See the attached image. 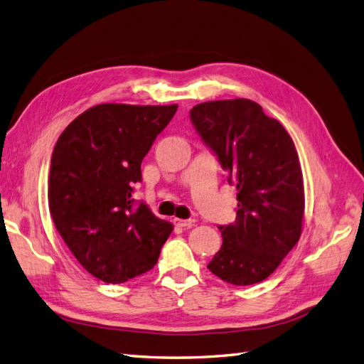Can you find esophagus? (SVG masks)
<instances>
[{"label":"esophagus","mask_w":364,"mask_h":364,"mask_svg":"<svg viewBox=\"0 0 364 364\" xmlns=\"http://www.w3.org/2000/svg\"><path fill=\"white\" fill-rule=\"evenodd\" d=\"M173 223L178 228H191V226H193V223H195V220H192V218H189V220H180V218H173Z\"/></svg>","instance_id":"obj_1"}]
</instances>
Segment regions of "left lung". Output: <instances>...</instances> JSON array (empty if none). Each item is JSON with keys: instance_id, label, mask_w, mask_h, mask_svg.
<instances>
[{"instance_id": "obj_1", "label": "left lung", "mask_w": 364, "mask_h": 364, "mask_svg": "<svg viewBox=\"0 0 364 364\" xmlns=\"http://www.w3.org/2000/svg\"><path fill=\"white\" fill-rule=\"evenodd\" d=\"M191 121L238 191L235 223L218 226L223 245L209 271L235 286L263 282L301 235L303 172L292 138L246 98L201 102Z\"/></svg>"}]
</instances>
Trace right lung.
Listing matches in <instances>:
<instances>
[{
  "label": "right lung",
  "mask_w": 364,
  "mask_h": 364,
  "mask_svg": "<svg viewBox=\"0 0 364 364\" xmlns=\"http://www.w3.org/2000/svg\"><path fill=\"white\" fill-rule=\"evenodd\" d=\"M176 105H98L63 130L53 147L49 210L89 274L124 283L156 264L173 226L132 198L141 161Z\"/></svg>",
  "instance_id": "right-lung-1"
}]
</instances>
